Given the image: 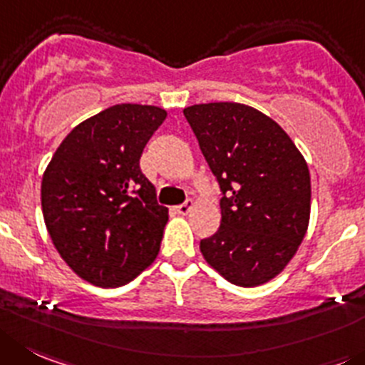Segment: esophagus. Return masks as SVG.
<instances>
[{"label": "esophagus", "instance_id": "1", "mask_svg": "<svg viewBox=\"0 0 365 365\" xmlns=\"http://www.w3.org/2000/svg\"><path fill=\"white\" fill-rule=\"evenodd\" d=\"M192 209V200H185V202L182 203V205H176L175 210L178 214H182V216H185V214H189V210Z\"/></svg>", "mask_w": 365, "mask_h": 365}]
</instances>
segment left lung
Listing matches in <instances>:
<instances>
[{
  "mask_svg": "<svg viewBox=\"0 0 365 365\" xmlns=\"http://www.w3.org/2000/svg\"><path fill=\"white\" fill-rule=\"evenodd\" d=\"M220 185L221 223L200 250L237 286H259L304 240L312 185L304 158L277 122L237 102L183 110Z\"/></svg>",
  "mask_w": 365,
  "mask_h": 365,
  "instance_id": "left-lung-1",
  "label": "left lung"
}]
</instances>
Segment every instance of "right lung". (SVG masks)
I'll return each mask as SVG.
<instances>
[{
  "instance_id": "right-lung-1",
  "label": "right lung",
  "mask_w": 365,
  "mask_h": 365,
  "mask_svg": "<svg viewBox=\"0 0 365 365\" xmlns=\"http://www.w3.org/2000/svg\"><path fill=\"white\" fill-rule=\"evenodd\" d=\"M165 117L156 106H111L71 129L44 171L46 229L68 267L91 284H125L158 255L169 216L140 156Z\"/></svg>"
}]
</instances>
